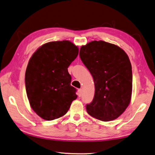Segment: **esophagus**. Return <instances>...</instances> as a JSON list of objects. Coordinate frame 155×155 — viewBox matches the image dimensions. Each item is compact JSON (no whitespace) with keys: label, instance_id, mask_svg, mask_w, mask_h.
I'll list each match as a JSON object with an SVG mask.
<instances>
[{"label":"esophagus","instance_id":"esophagus-1","mask_svg":"<svg viewBox=\"0 0 155 155\" xmlns=\"http://www.w3.org/2000/svg\"><path fill=\"white\" fill-rule=\"evenodd\" d=\"M82 93H83V90L81 89H79L78 90V95L79 97H81V95H82Z\"/></svg>","mask_w":155,"mask_h":155}]
</instances>
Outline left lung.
Instances as JSON below:
<instances>
[{"instance_id": "left-lung-1", "label": "left lung", "mask_w": 155, "mask_h": 155, "mask_svg": "<svg viewBox=\"0 0 155 155\" xmlns=\"http://www.w3.org/2000/svg\"><path fill=\"white\" fill-rule=\"evenodd\" d=\"M79 55L95 83L94 97L86 105L87 112L102 121L117 119L131 101L132 70L128 55L119 47L103 41L82 46Z\"/></svg>"}]
</instances>
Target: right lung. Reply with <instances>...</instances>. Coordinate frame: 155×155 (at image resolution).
<instances>
[{"label": "right lung", "mask_w": 155, "mask_h": 155, "mask_svg": "<svg viewBox=\"0 0 155 155\" xmlns=\"http://www.w3.org/2000/svg\"><path fill=\"white\" fill-rule=\"evenodd\" d=\"M78 54V47L72 42L53 41L41 46L30 59L25 74L26 94L31 108L42 119L63 117L77 99L68 68Z\"/></svg>", "instance_id": "obj_1"}]
</instances>
